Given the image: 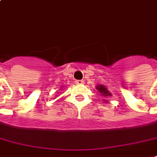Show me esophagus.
<instances>
[{
  "mask_svg": "<svg viewBox=\"0 0 157 157\" xmlns=\"http://www.w3.org/2000/svg\"><path fill=\"white\" fill-rule=\"evenodd\" d=\"M75 83H76L77 85L83 84V83H84V80H76V81H75Z\"/></svg>",
  "mask_w": 157,
  "mask_h": 157,
  "instance_id": "obj_1",
  "label": "esophagus"
}]
</instances>
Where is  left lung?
Returning <instances> with one entry per match:
<instances>
[{
	"mask_svg": "<svg viewBox=\"0 0 157 157\" xmlns=\"http://www.w3.org/2000/svg\"><path fill=\"white\" fill-rule=\"evenodd\" d=\"M97 90L99 92V94H101L102 96H104V97L107 98L109 97V96H111V94L109 93L104 85H98V86H97Z\"/></svg>",
	"mask_w": 157,
	"mask_h": 157,
	"instance_id": "obj_1",
	"label": "left lung"
}]
</instances>
